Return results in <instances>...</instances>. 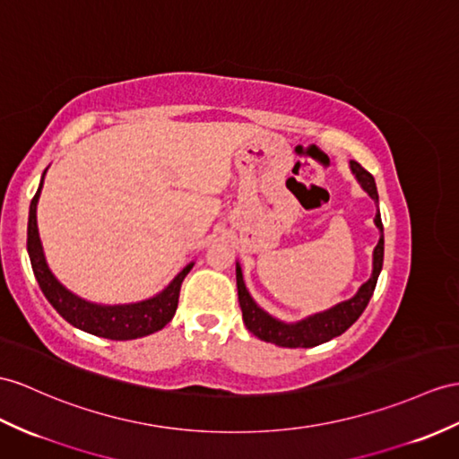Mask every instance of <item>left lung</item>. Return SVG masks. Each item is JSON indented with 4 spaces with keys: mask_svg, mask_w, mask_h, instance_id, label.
<instances>
[{
    "mask_svg": "<svg viewBox=\"0 0 459 459\" xmlns=\"http://www.w3.org/2000/svg\"><path fill=\"white\" fill-rule=\"evenodd\" d=\"M351 169L356 175V178H359V183L362 185L364 191L374 198V203H377V188H376L374 177L368 173L359 161H351ZM374 221L379 228V231H382V236H379V241L374 249V271H372L370 281L360 286V290L356 292L354 298L346 299L342 304L334 306L327 311H323V314H316L298 323L278 321L256 306L253 298L249 296L247 288L243 284L241 266L238 264L236 268L238 296H239L245 327H247L255 337H259L261 341L273 342L278 346H286V349H309V346H317L321 342H327L342 334L356 319L362 316V311L366 309L368 301H370L374 294L377 276L384 264V223H382V216H379V210Z\"/></svg>",
    "mask_w": 459,
    "mask_h": 459,
    "instance_id": "obj_1",
    "label": "left lung"
}]
</instances>
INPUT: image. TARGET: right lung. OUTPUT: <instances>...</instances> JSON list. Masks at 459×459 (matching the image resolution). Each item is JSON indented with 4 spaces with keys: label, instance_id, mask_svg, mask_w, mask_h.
<instances>
[{
    "label": "right lung",
    "instance_id": "1",
    "mask_svg": "<svg viewBox=\"0 0 459 459\" xmlns=\"http://www.w3.org/2000/svg\"><path fill=\"white\" fill-rule=\"evenodd\" d=\"M44 181V177H42ZM39 186L37 195L30 200L29 208V228H27V251L30 256L32 273L37 276V282L42 290V294L52 304L58 314L72 323L74 327L85 333L97 334V337L110 339V341H130L140 339L145 334L161 331L169 323L177 311L178 292L185 276L191 273L193 263L186 264L181 273L175 276V281L167 286L161 294L152 299L138 301L130 306H97L91 301H85L65 290L58 281H56L50 268L44 261L39 228H37V203L40 196Z\"/></svg>",
    "mask_w": 459,
    "mask_h": 459
}]
</instances>
